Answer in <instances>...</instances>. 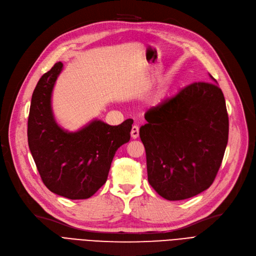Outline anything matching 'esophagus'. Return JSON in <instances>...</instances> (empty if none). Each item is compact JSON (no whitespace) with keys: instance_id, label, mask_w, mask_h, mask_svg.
I'll list each match as a JSON object with an SVG mask.
<instances>
[{"instance_id":"esophagus-1","label":"esophagus","mask_w":256,"mask_h":256,"mask_svg":"<svg viewBox=\"0 0 256 256\" xmlns=\"http://www.w3.org/2000/svg\"><path fill=\"white\" fill-rule=\"evenodd\" d=\"M130 135L132 139H137L139 137V128L137 126H134L130 130Z\"/></svg>"}]
</instances>
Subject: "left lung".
<instances>
[{
    "instance_id": "left-lung-1",
    "label": "left lung",
    "mask_w": 256,
    "mask_h": 256,
    "mask_svg": "<svg viewBox=\"0 0 256 256\" xmlns=\"http://www.w3.org/2000/svg\"><path fill=\"white\" fill-rule=\"evenodd\" d=\"M214 83H193L145 114L140 138L147 176L167 200L206 191L221 166L230 124L223 92Z\"/></svg>"
}]
</instances>
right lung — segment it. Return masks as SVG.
Here are the masks:
<instances>
[{"label": "right lung", "mask_w": 256, "mask_h": 256, "mask_svg": "<svg viewBox=\"0 0 256 256\" xmlns=\"http://www.w3.org/2000/svg\"><path fill=\"white\" fill-rule=\"evenodd\" d=\"M63 64L56 63L34 89L28 143L48 189L68 199H87L106 182L115 152L130 138L132 119L109 126L94 119L76 132L63 130L52 109V94Z\"/></svg>", "instance_id": "obj_1"}]
</instances>
